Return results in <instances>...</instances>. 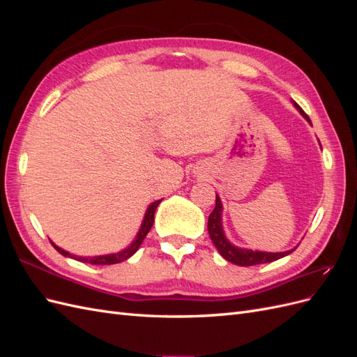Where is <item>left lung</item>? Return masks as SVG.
Wrapping results in <instances>:
<instances>
[{"label": "left lung", "instance_id": "left-lung-1", "mask_svg": "<svg viewBox=\"0 0 357 357\" xmlns=\"http://www.w3.org/2000/svg\"><path fill=\"white\" fill-rule=\"evenodd\" d=\"M296 109L301 112V114L304 116L307 121L310 122V117L302 112L301 107L294 101ZM208 234L210 238L213 241V244L218 248L219 253L235 265L240 266H252V265H257V264H268V262H274L280 257H284L287 255H290L291 252L295 250H289V252H283V253H265V252H253V250H245V248H238L232 245L226 236L223 234V228H222V202L220 198L215 195V207L211 211V214L208 215Z\"/></svg>", "mask_w": 357, "mask_h": 357}]
</instances>
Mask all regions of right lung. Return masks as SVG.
Listing matches in <instances>:
<instances>
[{"label": "right lung", "instance_id": "right-lung-1", "mask_svg": "<svg viewBox=\"0 0 357 357\" xmlns=\"http://www.w3.org/2000/svg\"><path fill=\"white\" fill-rule=\"evenodd\" d=\"M160 201H155L153 204H150V207L147 208L146 211V215H144V220H143V225H142V229H139L137 238L134 240V243L129 245L126 250L121 252V253H114V255H105V256H95V257H80V256H74V255H70L68 252L62 250V248L56 247L55 244L52 243V245L56 248V250L63 255V256H68V257H73L75 259V261H80V262H84V264H92V265H113V264H119V262H123L126 261L128 257H131L138 248L139 245H142V243L144 241L146 235L149 234V231L152 229V225L155 222V211L158 208Z\"/></svg>", "mask_w": 357, "mask_h": 357}]
</instances>
